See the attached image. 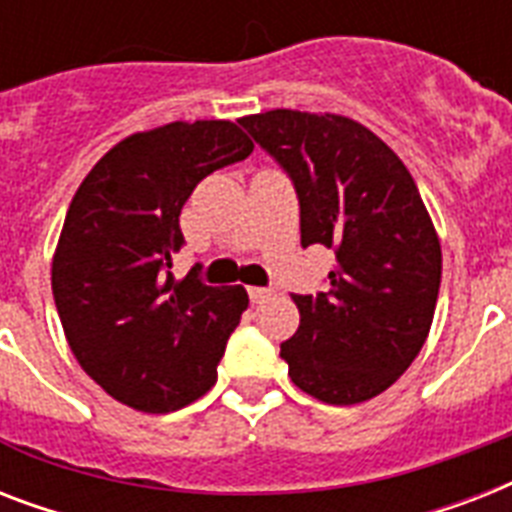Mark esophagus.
Segmentation results:
<instances>
[{
    "label": "esophagus",
    "instance_id": "esophagus-1",
    "mask_svg": "<svg viewBox=\"0 0 512 512\" xmlns=\"http://www.w3.org/2000/svg\"><path fill=\"white\" fill-rule=\"evenodd\" d=\"M271 297V289H263V287H249V300L252 303H263Z\"/></svg>",
    "mask_w": 512,
    "mask_h": 512
}]
</instances>
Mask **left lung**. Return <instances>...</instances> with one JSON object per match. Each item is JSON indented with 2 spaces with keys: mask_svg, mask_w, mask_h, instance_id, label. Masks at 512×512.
Wrapping results in <instances>:
<instances>
[{
  "mask_svg": "<svg viewBox=\"0 0 512 512\" xmlns=\"http://www.w3.org/2000/svg\"><path fill=\"white\" fill-rule=\"evenodd\" d=\"M239 124L292 177L300 244L337 257L327 292L292 295L289 377L324 404L380 396L428 340L441 287V241L414 177L348 116L276 108Z\"/></svg>",
  "mask_w": 512,
  "mask_h": 512,
  "instance_id": "8db88e82",
  "label": "left lung"
}]
</instances>
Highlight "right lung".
<instances>
[{
	"label": "right lung",
	"mask_w": 512,
	"mask_h": 512,
	"mask_svg": "<svg viewBox=\"0 0 512 512\" xmlns=\"http://www.w3.org/2000/svg\"><path fill=\"white\" fill-rule=\"evenodd\" d=\"M255 143L225 119L172 122L116 143L71 199L52 257V297L79 366L122 404L183 409L217 380L247 311L244 287L172 276L180 209Z\"/></svg>",
	"instance_id": "add662e5"
}]
</instances>
